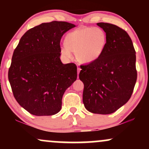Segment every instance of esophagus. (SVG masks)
I'll list each match as a JSON object with an SVG mask.
<instances>
[{
	"label": "esophagus",
	"instance_id": "1",
	"mask_svg": "<svg viewBox=\"0 0 149 149\" xmlns=\"http://www.w3.org/2000/svg\"><path fill=\"white\" fill-rule=\"evenodd\" d=\"M80 70H81V68H79V67H77V74H78V77H79V72H80Z\"/></svg>",
	"mask_w": 149,
	"mask_h": 149
}]
</instances>
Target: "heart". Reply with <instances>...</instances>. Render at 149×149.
Masks as SVG:
<instances>
[{"label":"heart","mask_w":149,"mask_h":149,"mask_svg":"<svg viewBox=\"0 0 149 149\" xmlns=\"http://www.w3.org/2000/svg\"><path fill=\"white\" fill-rule=\"evenodd\" d=\"M65 44L61 47L62 55L71 58L74 52L79 62L91 63L103 54L107 45V35L101 28L81 27L67 34Z\"/></svg>","instance_id":"obj_1"}]
</instances>
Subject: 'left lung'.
<instances>
[{"label": "left lung", "mask_w": 149, "mask_h": 149, "mask_svg": "<svg viewBox=\"0 0 149 149\" xmlns=\"http://www.w3.org/2000/svg\"><path fill=\"white\" fill-rule=\"evenodd\" d=\"M107 35V45L94 62L81 66L84 84L83 102L87 111L108 115L127 102L137 79L136 52L125 30L109 23H97Z\"/></svg>", "instance_id": "obj_1"}]
</instances>
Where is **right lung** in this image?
<instances>
[{
    "label": "right lung",
    "mask_w": 149,
    "mask_h": 149,
    "mask_svg": "<svg viewBox=\"0 0 149 149\" xmlns=\"http://www.w3.org/2000/svg\"><path fill=\"white\" fill-rule=\"evenodd\" d=\"M74 24L42 23L22 36L12 56L8 78L19 104L32 115H56L65 91L76 81L77 66L60 60L62 36Z\"/></svg>",
    "instance_id": "1"
}]
</instances>
